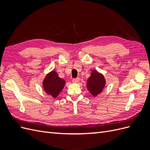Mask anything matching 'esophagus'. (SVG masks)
<instances>
[{"instance_id": "esophagus-1", "label": "esophagus", "mask_w": 150, "mask_h": 150, "mask_svg": "<svg viewBox=\"0 0 150 150\" xmlns=\"http://www.w3.org/2000/svg\"><path fill=\"white\" fill-rule=\"evenodd\" d=\"M79 79H79V78H74V79H72V83H79Z\"/></svg>"}]
</instances>
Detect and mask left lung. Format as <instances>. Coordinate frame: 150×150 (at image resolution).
Here are the masks:
<instances>
[{
	"mask_svg": "<svg viewBox=\"0 0 150 150\" xmlns=\"http://www.w3.org/2000/svg\"><path fill=\"white\" fill-rule=\"evenodd\" d=\"M87 88L93 96L96 97L100 94L106 85L104 76L96 70H93L89 78L87 79Z\"/></svg>",
	"mask_w": 150,
	"mask_h": 150,
	"instance_id": "obj_1",
	"label": "left lung"
}]
</instances>
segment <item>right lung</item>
Returning a JSON list of instances; mask_svg holds the SVG:
<instances>
[{"label":"right lung","instance_id":"obj_1","mask_svg":"<svg viewBox=\"0 0 150 150\" xmlns=\"http://www.w3.org/2000/svg\"><path fill=\"white\" fill-rule=\"evenodd\" d=\"M65 83V80L60 78L57 72L53 70L45 77L42 86L45 92L53 98H56L64 88Z\"/></svg>","mask_w":150,"mask_h":150}]
</instances>
